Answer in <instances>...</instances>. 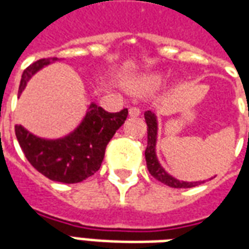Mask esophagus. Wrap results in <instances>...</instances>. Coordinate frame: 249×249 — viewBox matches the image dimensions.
<instances>
[{"label":"esophagus","instance_id":"34e87169","mask_svg":"<svg viewBox=\"0 0 249 249\" xmlns=\"http://www.w3.org/2000/svg\"><path fill=\"white\" fill-rule=\"evenodd\" d=\"M140 108H137V107H130L129 108V116H132V117H137V116H140Z\"/></svg>","mask_w":249,"mask_h":249}]
</instances>
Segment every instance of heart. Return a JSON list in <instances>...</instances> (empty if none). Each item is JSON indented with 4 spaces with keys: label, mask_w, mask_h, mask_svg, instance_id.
Segmentation results:
<instances>
[{
    "label": "heart",
    "mask_w": 249,
    "mask_h": 249,
    "mask_svg": "<svg viewBox=\"0 0 249 249\" xmlns=\"http://www.w3.org/2000/svg\"><path fill=\"white\" fill-rule=\"evenodd\" d=\"M161 77L160 76H151L148 77L146 80H144V84L148 85V87H157V85H160L161 84Z\"/></svg>",
    "instance_id": "heart-1"
}]
</instances>
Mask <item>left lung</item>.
Returning a JSON list of instances; mask_svg holds the SVG:
<instances>
[{"label":"left lung","mask_w":249,"mask_h":249,"mask_svg":"<svg viewBox=\"0 0 249 249\" xmlns=\"http://www.w3.org/2000/svg\"><path fill=\"white\" fill-rule=\"evenodd\" d=\"M249 116V110H248ZM145 123L148 125V145L145 149V160L148 171L153 178L159 180L160 183L165 184L168 187L172 188H191L195 187L196 183H187V181H180L178 178H172L171 175H168L156 157V137H157V120L156 116L152 113L151 110H148L144 113Z\"/></svg>","instance_id":"left-lung-1"}]
</instances>
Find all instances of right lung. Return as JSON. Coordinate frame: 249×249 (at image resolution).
Segmentation results:
<instances>
[{
  "label": "right lung",
  "instance_id": "obj_1",
  "mask_svg": "<svg viewBox=\"0 0 249 249\" xmlns=\"http://www.w3.org/2000/svg\"><path fill=\"white\" fill-rule=\"evenodd\" d=\"M51 60L56 58H42L25 69L18 94L24 90L30 77ZM126 116L128 109L110 113L92 104L78 128L64 139H40L21 125H16L14 129L19 146L33 168L53 181L74 184L84 181L100 169L105 148L116 130L124 124Z\"/></svg>",
  "mask_w": 249,
  "mask_h": 249
}]
</instances>
